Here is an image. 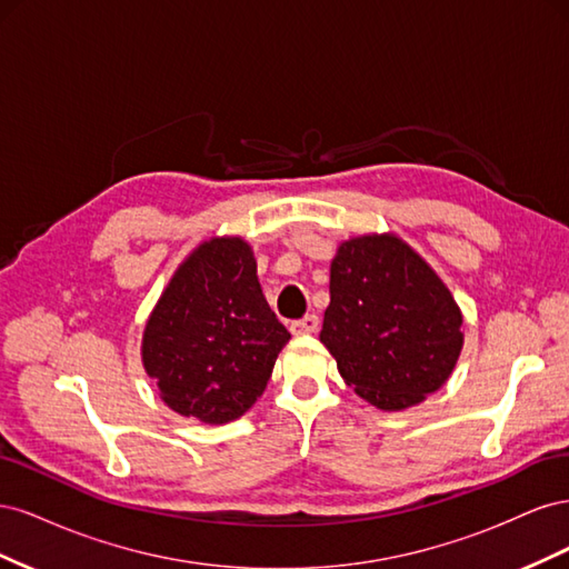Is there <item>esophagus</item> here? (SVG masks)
I'll list each match as a JSON object with an SVG mask.
<instances>
[{
    "mask_svg": "<svg viewBox=\"0 0 569 569\" xmlns=\"http://www.w3.org/2000/svg\"><path fill=\"white\" fill-rule=\"evenodd\" d=\"M318 325H320L318 316H316V313H308V316H303L301 320L291 322L289 330L295 332V335H313V332L318 330Z\"/></svg>",
    "mask_w": 569,
    "mask_h": 569,
    "instance_id": "obj_1",
    "label": "esophagus"
}]
</instances>
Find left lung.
<instances>
[{
	"label": "left lung",
	"instance_id": "left-lung-1",
	"mask_svg": "<svg viewBox=\"0 0 569 569\" xmlns=\"http://www.w3.org/2000/svg\"><path fill=\"white\" fill-rule=\"evenodd\" d=\"M451 291L399 237L343 242L330 270L320 341L358 396L403 410L435 393L462 349Z\"/></svg>",
	"mask_w": 569,
	"mask_h": 569
}]
</instances>
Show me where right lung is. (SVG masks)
<instances>
[{"label": "right lung", "instance_id": "obj_1", "mask_svg": "<svg viewBox=\"0 0 569 569\" xmlns=\"http://www.w3.org/2000/svg\"><path fill=\"white\" fill-rule=\"evenodd\" d=\"M287 341L251 247L230 237L201 244L180 266L147 322L142 360L170 408L222 425L263 393Z\"/></svg>", "mask_w": 569, "mask_h": 569}]
</instances>
